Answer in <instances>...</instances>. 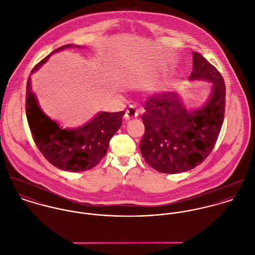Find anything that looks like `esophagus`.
Returning a JSON list of instances; mask_svg holds the SVG:
<instances>
[{
    "label": "esophagus",
    "mask_w": 255,
    "mask_h": 255,
    "mask_svg": "<svg viewBox=\"0 0 255 255\" xmlns=\"http://www.w3.org/2000/svg\"><path fill=\"white\" fill-rule=\"evenodd\" d=\"M138 113L139 111L136 109L134 106H129L127 111H126V114H125V119L126 120H131V119H134L138 116Z\"/></svg>",
    "instance_id": "1"
}]
</instances>
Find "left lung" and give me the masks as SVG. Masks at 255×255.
Listing matches in <instances>:
<instances>
[{
	"label": "left lung",
	"mask_w": 255,
	"mask_h": 255,
	"mask_svg": "<svg viewBox=\"0 0 255 255\" xmlns=\"http://www.w3.org/2000/svg\"><path fill=\"white\" fill-rule=\"evenodd\" d=\"M190 80L212 82L208 101L199 109H185L174 93L151 96L145 101L142 121L145 132L140 152L146 163L158 172L178 174L201 164L217 141L224 121L226 86L217 69L193 52Z\"/></svg>",
	"instance_id": "8db88e82"
}]
</instances>
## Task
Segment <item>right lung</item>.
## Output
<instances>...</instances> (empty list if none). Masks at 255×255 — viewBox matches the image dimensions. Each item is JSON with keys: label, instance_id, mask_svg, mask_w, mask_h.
Wrapping results in <instances>:
<instances>
[{"label": "right lung", "instance_id": "right-lung-1", "mask_svg": "<svg viewBox=\"0 0 255 255\" xmlns=\"http://www.w3.org/2000/svg\"><path fill=\"white\" fill-rule=\"evenodd\" d=\"M77 45H65L54 50L31 71H37L54 53ZM25 110L29 128L38 149L53 166L70 172L92 169L105 157L109 142L122 126L125 112H101L77 128H63L40 109L31 91L30 75L26 84Z\"/></svg>", "mask_w": 255, "mask_h": 255}]
</instances>
